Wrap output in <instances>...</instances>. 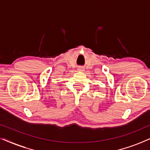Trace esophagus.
Instances as JSON below:
<instances>
[{"mask_svg": "<svg viewBox=\"0 0 150 150\" xmlns=\"http://www.w3.org/2000/svg\"><path fill=\"white\" fill-rule=\"evenodd\" d=\"M83 67H79V68H78V70L79 71H83Z\"/></svg>", "mask_w": 150, "mask_h": 150, "instance_id": "34e87169", "label": "esophagus"}]
</instances>
